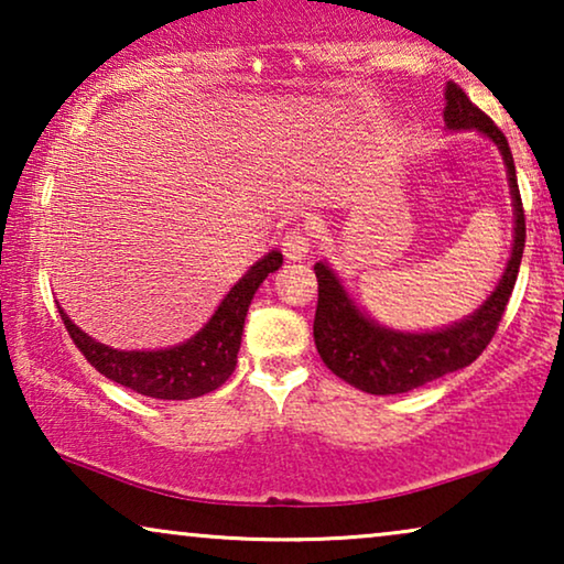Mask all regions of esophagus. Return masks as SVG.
<instances>
[{
  "label": "esophagus",
  "instance_id": "34e87169",
  "mask_svg": "<svg viewBox=\"0 0 564 564\" xmlns=\"http://www.w3.org/2000/svg\"><path fill=\"white\" fill-rule=\"evenodd\" d=\"M280 246H282V253L290 261H300L307 257V251H311V238H307V230L303 226H292L284 230Z\"/></svg>",
  "mask_w": 564,
  "mask_h": 564
}]
</instances>
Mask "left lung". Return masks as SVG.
Here are the masks:
<instances>
[{
	"instance_id": "1",
	"label": "left lung",
	"mask_w": 564,
	"mask_h": 564,
	"mask_svg": "<svg viewBox=\"0 0 564 564\" xmlns=\"http://www.w3.org/2000/svg\"><path fill=\"white\" fill-rule=\"evenodd\" d=\"M444 122L449 130H477L498 145L508 172V187L513 199V249L506 272L490 292V297L473 315L438 330H392L361 313L341 280L326 261L315 264L318 276V307H315L313 338L323 365L336 377L369 395H398L411 392L438 377L473 365L496 336L519 276L523 243H527V218H523L521 192L516 182V166L506 135L496 122L473 105L457 84L449 82L444 91Z\"/></svg>"
}]
</instances>
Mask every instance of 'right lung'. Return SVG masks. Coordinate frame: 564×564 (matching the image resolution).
<instances>
[{
  "instance_id": "right-lung-1",
  "label": "right lung",
  "mask_w": 564,
  "mask_h": 564,
  "mask_svg": "<svg viewBox=\"0 0 564 564\" xmlns=\"http://www.w3.org/2000/svg\"><path fill=\"white\" fill-rule=\"evenodd\" d=\"M280 267L282 253L269 251L230 288L218 311L213 313V318L195 336L180 346H169V349H112V346L99 344L97 338L84 334L61 307L58 313L72 341L79 346L89 365L99 375H105L107 380L130 388L138 395L156 400H189L218 390L234 375L238 349H241L243 321L251 300L257 295L259 284Z\"/></svg>"
}]
</instances>
